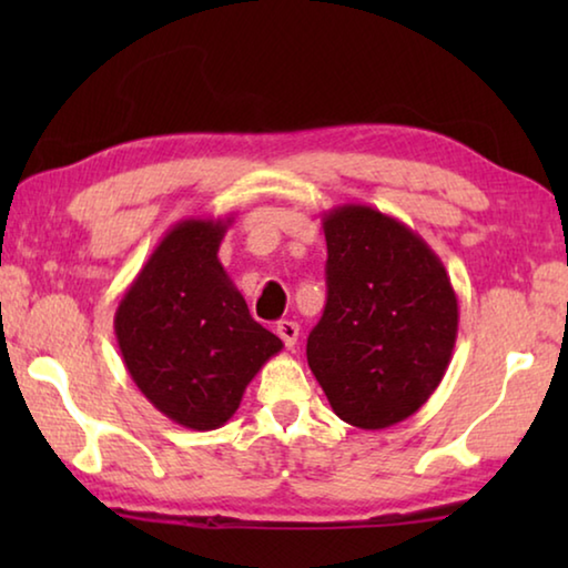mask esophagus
I'll return each instance as SVG.
<instances>
[{"mask_svg": "<svg viewBox=\"0 0 568 568\" xmlns=\"http://www.w3.org/2000/svg\"><path fill=\"white\" fill-rule=\"evenodd\" d=\"M275 333L281 335V341L285 343V348H295L297 343V333H301V325L293 321H281L275 325Z\"/></svg>", "mask_w": 568, "mask_h": 568, "instance_id": "esophagus-1", "label": "esophagus"}]
</instances>
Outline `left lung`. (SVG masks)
<instances>
[{"label": "left lung", "mask_w": 568, "mask_h": 568, "mask_svg": "<svg viewBox=\"0 0 568 568\" xmlns=\"http://www.w3.org/2000/svg\"><path fill=\"white\" fill-rule=\"evenodd\" d=\"M328 303L307 335V365L335 416L381 430L413 416L444 381L458 297L418 233L371 205L323 215Z\"/></svg>", "instance_id": "obj_1"}]
</instances>
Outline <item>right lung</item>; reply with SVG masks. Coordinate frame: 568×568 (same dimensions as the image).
I'll list each match as a JSON object with an SVG mask.
<instances>
[{
    "label": "right lung",
    "mask_w": 568,
    "mask_h": 568,
    "mask_svg": "<svg viewBox=\"0 0 568 568\" xmlns=\"http://www.w3.org/2000/svg\"><path fill=\"white\" fill-rule=\"evenodd\" d=\"M230 225L233 215L172 225L114 311L134 386L162 416L192 430L225 426L247 383L283 351L220 263Z\"/></svg>",
    "instance_id": "obj_1"
}]
</instances>
